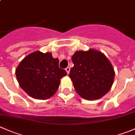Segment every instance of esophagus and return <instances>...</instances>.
<instances>
[{
  "label": "esophagus",
  "mask_w": 135,
  "mask_h": 135,
  "mask_svg": "<svg viewBox=\"0 0 135 135\" xmlns=\"http://www.w3.org/2000/svg\"><path fill=\"white\" fill-rule=\"evenodd\" d=\"M65 70H66V73H67V74H69V73H70V67H69V66H67V67H66V69H65Z\"/></svg>",
  "instance_id": "34e87169"
}]
</instances>
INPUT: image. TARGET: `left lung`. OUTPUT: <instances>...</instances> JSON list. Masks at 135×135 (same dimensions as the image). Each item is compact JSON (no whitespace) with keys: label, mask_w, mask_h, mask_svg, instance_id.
Instances as JSON below:
<instances>
[{"label":"left lung","mask_w":135,"mask_h":135,"mask_svg":"<svg viewBox=\"0 0 135 135\" xmlns=\"http://www.w3.org/2000/svg\"><path fill=\"white\" fill-rule=\"evenodd\" d=\"M69 76L79 95L89 100L100 99L108 92L114 81V69L107 57L94 50L76 51Z\"/></svg>","instance_id":"obj_1"}]
</instances>
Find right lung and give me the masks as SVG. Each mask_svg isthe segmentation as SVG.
Wrapping results in <instances>:
<instances>
[{
	"mask_svg": "<svg viewBox=\"0 0 135 135\" xmlns=\"http://www.w3.org/2000/svg\"><path fill=\"white\" fill-rule=\"evenodd\" d=\"M16 74L20 87L29 96L46 100L55 93L60 80L67 73L60 69L59 59L51 54L36 51L21 61Z\"/></svg>",
	"mask_w": 135,
	"mask_h": 135,
	"instance_id": "add662e5",
	"label": "right lung"
}]
</instances>
